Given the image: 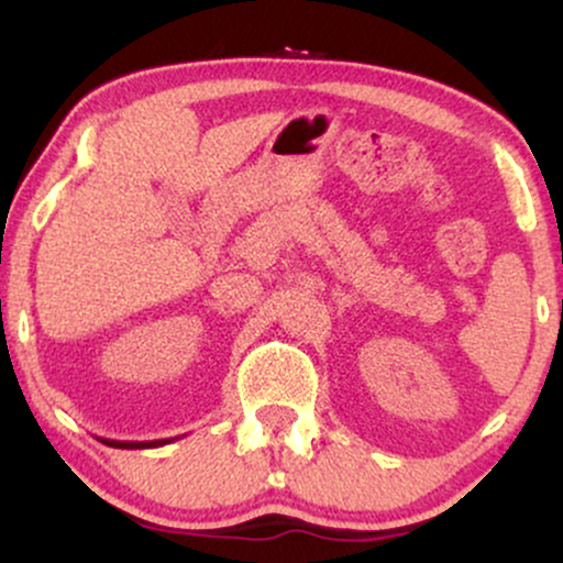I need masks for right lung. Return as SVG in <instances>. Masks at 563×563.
Returning <instances> with one entry per match:
<instances>
[{
    "label": "right lung",
    "instance_id": "obj_1",
    "mask_svg": "<svg viewBox=\"0 0 563 563\" xmlns=\"http://www.w3.org/2000/svg\"><path fill=\"white\" fill-rule=\"evenodd\" d=\"M100 442L111 444V448H121V450H145V448H161L169 439H153V442H121V439H100Z\"/></svg>",
    "mask_w": 563,
    "mask_h": 563
}]
</instances>
